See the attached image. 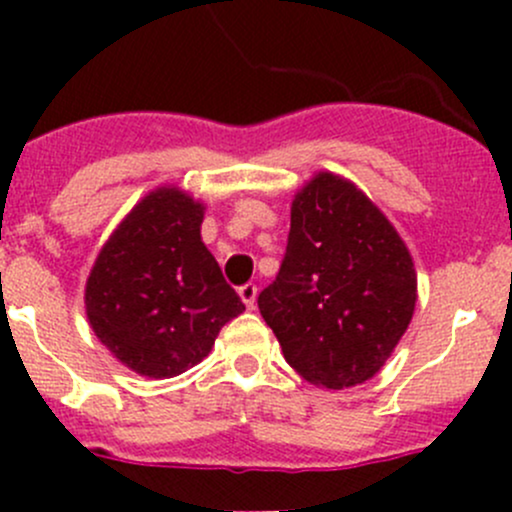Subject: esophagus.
<instances>
[{
  "mask_svg": "<svg viewBox=\"0 0 512 512\" xmlns=\"http://www.w3.org/2000/svg\"><path fill=\"white\" fill-rule=\"evenodd\" d=\"M240 297L242 302H245L247 309L255 307V299H257V285L255 282H247V285L240 287Z\"/></svg>",
  "mask_w": 512,
  "mask_h": 512,
  "instance_id": "obj_1",
  "label": "esophagus"
}]
</instances>
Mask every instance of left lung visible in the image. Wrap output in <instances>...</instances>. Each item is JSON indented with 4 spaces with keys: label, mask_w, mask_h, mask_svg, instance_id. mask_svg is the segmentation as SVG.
I'll use <instances>...</instances> for the list:
<instances>
[{
    "label": "left lung",
    "mask_w": 512,
    "mask_h": 512,
    "mask_svg": "<svg viewBox=\"0 0 512 512\" xmlns=\"http://www.w3.org/2000/svg\"><path fill=\"white\" fill-rule=\"evenodd\" d=\"M257 307L297 374L327 389L356 386L409 327L414 262L361 190L319 173L294 198L280 272Z\"/></svg>",
    "instance_id": "1"
}]
</instances>
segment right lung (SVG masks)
<instances>
[{"mask_svg": "<svg viewBox=\"0 0 512 512\" xmlns=\"http://www.w3.org/2000/svg\"><path fill=\"white\" fill-rule=\"evenodd\" d=\"M200 223L203 205L178 188L156 190L108 237L86 282L96 337L151 379L198 364L245 309L200 240Z\"/></svg>", "mask_w": 512, "mask_h": 512, "instance_id": "1", "label": "right lung"}]
</instances>
